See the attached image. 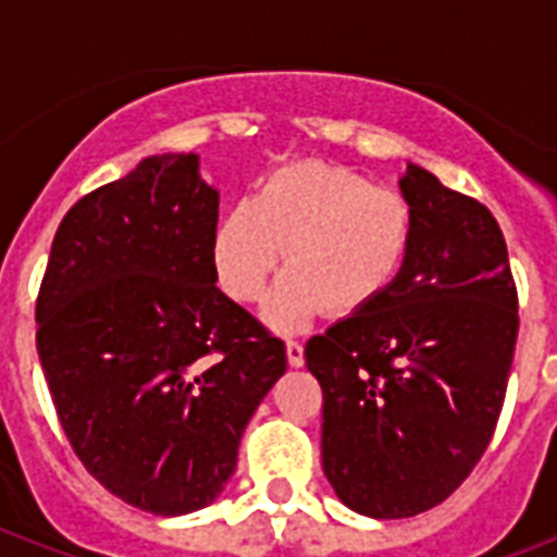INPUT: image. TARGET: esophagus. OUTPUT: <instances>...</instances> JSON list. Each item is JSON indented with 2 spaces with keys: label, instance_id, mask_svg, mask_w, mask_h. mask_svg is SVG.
<instances>
[{
  "label": "esophagus",
  "instance_id": "34e87169",
  "mask_svg": "<svg viewBox=\"0 0 557 557\" xmlns=\"http://www.w3.org/2000/svg\"><path fill=\"white\" fill-rule=\"evenodd\" d=\"M286 356L292 367H304V341L288 338L286 341Z\"/></svg>",
  "mask_w": 557,
  "mask_h": 557
}]
</instances>
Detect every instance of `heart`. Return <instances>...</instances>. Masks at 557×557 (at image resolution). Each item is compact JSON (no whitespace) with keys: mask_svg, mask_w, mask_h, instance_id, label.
<instances>
[{"mask_svg":"<svg viewBox=\"0 0 557 557\" xmlns=\"http://www.w3.org/2000/svg\"><path fill=\"white\" fill-rule=\"evenodd\" d=\"M416 243V208L405 190L326 161H297L262 178L253 196L222 213L210 239L219 286L243 304L288 274L265 314L297 330L312 312L349 318L379 304L401 277Z\"/></svg>","mask_w":557,"mask_h":557,"instance_id":"obj_1","label":"heart"}]
</instances>
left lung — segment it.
Wrapping results in <instances>:
<instances>
[{
	"instance_id": "8db88e82",
	"label": "left lung",
	"mask_w": 557,
	"mask_h": 557,
	"mask_svg": "<svg viewBox=\"0 0 557 557\" xmlns=\"http://www.w3.org/2000/svg\"><path fill=\"white\" fill-rule=\"evenodd\" d=\"M416 243L379 304L306 344L323 389V474L352 511L413 518L474 471L500 419L518 286L483 201L407 164Z\"/></svg>"
}]
</instances>
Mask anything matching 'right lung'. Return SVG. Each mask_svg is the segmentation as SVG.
<instances>
[{"label": "right lung", "mask_w": 557, "mask_h": 557, "mask_svg": "<svg viewBox=\"0 0 557 557\" xmlns=\"http://www.w3.org/2000/svg\"><path fill=\"white\" fill-rule=\"evenodd\" d=\"M216 219L199 156L144 159L74 201L37 295V352L74 454L164 518L216 500L286 372V344L216 288Z\"/></svg>", "instance_id": "1"}]
</instances>
